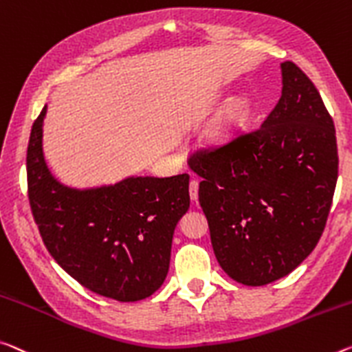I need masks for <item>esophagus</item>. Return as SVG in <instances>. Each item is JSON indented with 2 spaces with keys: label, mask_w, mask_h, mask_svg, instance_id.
I'll list each match as a JSON object with an SVG mask.
<instances>
[{
  "label": "esophagus",
  "mask_w": 352,
  "mask_h": 352,
  "mask_svg": "<svg viewBox=\"0 0 352 352\" xmlns=\"http://www.w3.org/2000/svg\"><path fill=\"white\" fill-rule=\"evenodd\" d=\"M189 196H191V200H196L199 199V182L197 180H191L189 183Z\"/></svg>",
  "instance_id": "esophagus-1"
}]
</instances>
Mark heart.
Returning <instances> with one entry per match:
<instances>
[{"label":"heart","instance_id":"heart-1","mask_svg":"<svg viewBox=\"0 0 352 352\" xmlns=\"http://www.w3.org/2000/svg\"><path fill=\"white\" fill-rule=\"evenodd\" d=\"M250 116V102L246 97L232 100L227 104L224 114L217 122L213 133H211V142L214 146H228L241 135Z\"/></svg>","mask_w":352,"mask_h":352}]
</instances>
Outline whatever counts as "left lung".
<instances>
[{
	"label": "left lung",
	"mask_w": 352,
	"mask_h": 352,
	"mask_svg": "<svg viewBox=\"0 0 352 352\" xmlns=\"http://www.w3.org/2000/svg\"><path fill=\"white\" fill-rule=\"evenodd\" d=\"M282 96L258 130L189 167L217 263L233 280L261 287L288 276L324 230L338 177L336 126L296 64L282 63Z\"/></svg>",
	"instance_id": "left-lung-1"
}]
</instances>
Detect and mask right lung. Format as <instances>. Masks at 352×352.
Returning <instances> with one entry per match:
<instances>
[{"label":"right lung","instance_id":"right-lung-1","mask_svg":"<svg viewBox=\"0 0 352 352\" xmlns=\"http://www.w3.org/2000/svg\"><path fill=\"white\" fill-rule=\"evenodd\" d=\"M47 104L31 130L28 196L43 243L63 270L100 296L146 299L169 271L174 230L189 208V175H131L114 185L72 188L43 156Z\"/></svg>","mask_w":352,"mask_h":352}]
</instances>
